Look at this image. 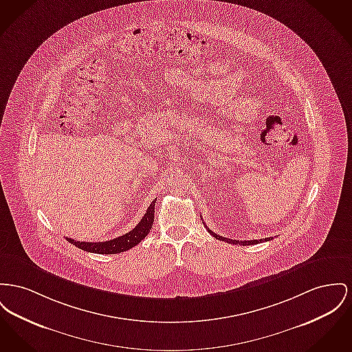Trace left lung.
I'll return each mask as SVG.
<instances>
[{"instance_id": "obj_1", "label": "left lung", "mask_w": 352, "mask_h": 352, "mask_svg": "<svg viewBox=\"0 0 352 352\" xmlns=\"http://www.w3.org/2000/svg\"><path fill=\"white\" fill-rule=\"evenodd\" d=\"M207 231H208L214 238H217V239H219V241H223V242H228V243H232V245H243V246H250V245H256V243L267 242L270 239H272V238H265V239H259V241H256V239H252V241H235V239H228V238H225V236L217 235L215 232H212V231H211L208 228H207Z\"/></svg>"}]
</instances>
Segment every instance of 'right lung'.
<instances>
[{
    "mask_svg": "<svg viewBox=\"0 0 352 352\" xmlns=\"http://www.w3.org/2000/svg\"><path fill=\"white\" fill-rule=\"evenodd\" d=\"M154 206H155V199L147 207L145 215L140 221V223L126 232L124 235L114 238L111 241L106 242H81V241H74L72 238H66L72 245L81 248L83 251L87 252H94V254H118L124 252L126 250H130L134 246H137L146 235L150 232V228L153 226L154 222Z\"/></svg>",
    "mask_w": 352,
    "mask_h": 352,
    "instance_id": "add662e5",
    "label": "right lung"
}]
</instances>
